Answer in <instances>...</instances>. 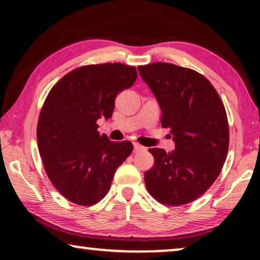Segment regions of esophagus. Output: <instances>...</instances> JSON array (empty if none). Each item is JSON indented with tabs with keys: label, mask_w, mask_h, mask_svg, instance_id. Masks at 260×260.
Returning <instances> with one entry per match:
<instances>
[{
	"label": "esophagus",
	"mask_w": 260,
	"mask_h": 260,
	"mask_svg": "<svg viewBox=\"0 0 260 260\" xmlns=\"http://www.w3.org/2000/svg\"><path fill=\"white\" fill-rule=\"evenodd\" d=\"M141 150H144V147H142V145H140L138 143H135L134 144V151L137 152V151H141Z\"/></svg>",
	"instance_id": "1"
}]
</instances>
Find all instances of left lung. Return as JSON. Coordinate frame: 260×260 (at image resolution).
Returning a JSON list of instances; mask_svg holds the SVG:
<instances>
[{"mask_svg": "<svg viewBox=\"0 0 260 260\" xmlns=\"http://www.w3.org/2000/svg\"><path fill=\"white\" fill-rule=\"evenodd\" d=\"M157 99L161 124L172 130L175 149L152 148L154 167L144 174L151 197L168 206L201 197L221 172L230 133L221 99L213 85L193 70L167 62L138 67Z\"/></svg>", "mask_w": 260, "mask_h": 260, "instance_id": "obj_1", "label": "left lung"}]
</instances>
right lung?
Instances as JSON below:
<instances>
[{"instance_id":"add662e5","label":"right lung","mask_w":260,"mask_h":260,"mask_svg":"<svg viewBox=\"0 0 260 260\" xmlns=\"http://www.w3.org/2000/svg\"><path fill=\"white\" fill-rule=\"evenodd\" d=\"M136 78L134 66L119 62L83 66L62 77L46 98L38 122L39 152L53 186L73 204L101 201L133 151L131 142L99 134L97 120L111 118L116 95Z\"/></svg>"}]
</instances>
